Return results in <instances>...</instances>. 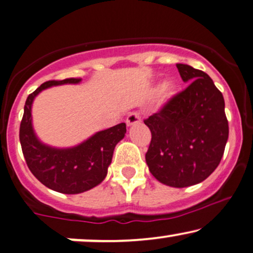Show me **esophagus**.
<instances>
[{
    "label": "esophagus",
    "mask_w": 253,
    "mask_h": 253,
    "mask_svg": "<svg viewBox=\"0 0 253 253\" xmlns=\"http://www.w3.org/2000/svg\"><path fill=\"white\" fill-rule=\"evenodd\" d=\"M140 115L139 113H137V111H133V113H130L129 116L126 117V126H134V124H138L140 123Z\"/></svg>",
    "instance_id": "34e87169"
}]
</instances>
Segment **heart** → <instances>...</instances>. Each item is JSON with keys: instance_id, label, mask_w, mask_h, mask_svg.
I'll list each match as a JSON object with an SVG mask.
<instances>
[{"instance_id": "b5f03b06", "label": "heart", "mask_w": 253, "mask_h": 253, "mask_svg": "<svg viewBox=\"0 0 253 253\" xmlns=\"http://www.w3.org/2000/svg\"><path fill=\"white\" fill-rule=\"evenodd\" d=\"M173 89H174V84H173L172 83H166V84H164L163 87H162V90L164 91V94L167 95V96L172 94Z\"/></svg>"}]
</instances>
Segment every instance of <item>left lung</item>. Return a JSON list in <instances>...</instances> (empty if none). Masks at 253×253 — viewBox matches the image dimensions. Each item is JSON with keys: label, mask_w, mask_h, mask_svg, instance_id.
Segmentation results:
<instances>
[{"label": "left lung", "mask_w": 253, "mask_h": 253, "mask_svg": "<svg viewBox=\"0 0 253 253\" xmlns=\"http://www.w3.org/2000/svg\"><path fill=\"white\" fill-rule=\"evenodd\" d=\"M176 67L189 84L144 120L152 134L145 160L158 181L183 188L206 180L218 166L229 126L224 98L211 77L189 65Z\"/></svg>", "instance_id": "left-lung-1"}]
</instances>
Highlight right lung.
<instances>
[{"label": "right lung", "instance_id": "1", "mask_svg": "<svg viewBox=\"0 0 253 253\" xmlns=\"http://www.w3.org/2000/svg\"><path fill=\"white\" fill-rule=\"evenodd\" d=\"M81 79L70 78L46 81L29 95L19 126V142L26 165L47 188L64 194H79L93 188L106 178L116 144L126 132V123L98 131L80 145L55 149L36 137L32 127L31 106L42 90L64 84H78Z\"/></svg>", "mask_w": 253, "mask_h": 253}]
</instances>
